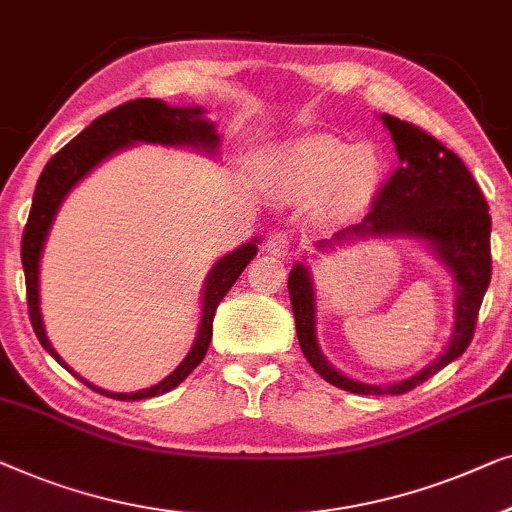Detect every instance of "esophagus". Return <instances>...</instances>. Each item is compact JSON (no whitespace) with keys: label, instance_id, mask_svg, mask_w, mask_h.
Returning <instances> with one entry per match:
<instances>
[{"label":"esophagus","instance_id":"esophagus-1","mask_svg":"<svg viewBox=\"0 0 512 512\" xmlns=\"http://www.w3.org/2000/svg\"><path fill=\"white\" fill-rule=\"evenodd\" d=\"M266 250L276 257H287L292 250V239L285 232H273L269 234V239H266Z\"/></svg>","mask_w":512,"mask_h":512}]
</instances>
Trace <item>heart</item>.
<instances>
[{"label":"heart","mask_w":512,"mask_h":512,"mask_svg":"<svg viewBox=\"0 0 512 512\" xmlns=\"http://www.w3.org/2000/svg\"><path fill=\"white\" fill-rule=\"evenodd\" d=\"M383 157L371 146H350L331 134H311L290 143L273 157L266 183L283 201L318 199L325 192L327 211L345 215L376 194Z\"/></svg>","instance_id":"heart-1"}]
</instances>
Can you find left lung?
<instances>
[{
  "label": "left lung",
  "instance_id": "8db88e82",
  "mask_svg": "<svg viewBox=\"0 0 512 512\" xmlns=\"http://www.w3.org/2000/svg\"><path fill=\"white\" fill-rule=\"evenodd\" d=\"M383 122L397 148V171L378 192L371 211L359 225L341 229L331 241H320L318 248L329 250L334 243L366 236H410L424 241L455 278V329L448 348L415 376L394 385L359 383L338 373L320 352L315 336L313 278L308 266L297 262L287 278V290L301 352L327 383L352 394H406L462 357L473 338L482 297L492 280V218L471 171L452 150L420 127L387 113H383Z\"/></svg>",
  "mask_w": 512,
  "mask_h": 512
}]
</instances>
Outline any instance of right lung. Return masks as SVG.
Masks as SVG:
<instances>
[{"mask_svg": "<svg viewBox=\"0 0 512 512\" xmlns=\"http://www.w3.org/2000/svg\"><path fill=\"white\" fill-rule=\"evenodd\" d=\"M134 143H162V146H190L206 150V153L215 155L220 148V136L215 132V125L211 120L204 118V109L201 106H169L160 102V99H134L122 106H115L113 111L99 115L90 127H85L76 139H71L60 153L50 157V162L43 167L37 190H34L30 218H27L25 232H23V248H20V257H23L25 269V285H27V308H30V320L37 334L39 343L48 350V355L62 364L69 373H74L64 364V359L57 355L53 345H50L46 329H43L41 320V301H39V262L43 246H46L50 225H53L57 211H60L62 201L67 194L74 190L78 181H83L99 162L111 157L118 150L134 146ZM257 239L250 243H243L241 248L232 250V253L220 257L208 271V278L204 283V297H201V322L197 338H194L192 350L187 357L171 371L162 383L139 392H109L102 387H95L88 380H83L78 373L74 376L85 383L92 390L104 394V397L118 399V401H139L160 397L164 392H171L178 387L190 373L201 364L206 357L208 343L213 336V318L215 308L225 294L232 290V285L239 280L243 269L250 264V259L257 255Z\"/></svg>", "mask_w": 512, "mask_h": 512, "instance_id": "obj_1", "label": "right lung"}]
</instances>
